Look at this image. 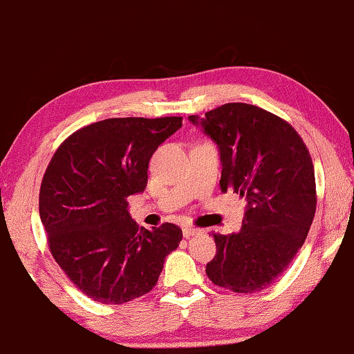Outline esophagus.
I'll use <instances>...</instances> for the list:
<instances>
[{
    "label": "esophagus",
    "instance_id": "obj_1",
    "mask_svg": "<svg viewBox=\"0 0 354 354\" xmlns=\"http://www.w3.org/2000/svg\"><path fill=\"white\" fill-rule=\"evenodd\" d=\"M182 233H184L185 238H190L195 236V234H200V230L194 228V226H184V228H182Z\"/></svg>",
    "mask_w": 354,
    "mask_h": 354
}]
</instances>
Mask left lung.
I'll list each match as a JSON object with an SVG mask.
<instances>
[{
  "label": "left lung",
  "instance_id": "1",
  "mask_svg": "<svg viewBox=\"0 0 354 354\" xmlns=\"http://www.w3.org/2000/svg\"><path fill=\"white\" fill-rule=\"evenodd\" d=\"M216 142L221 192L248 202L239 233H215L207 276L218 287L254 294L289 268L315 216V170L292 126L248 103H226L203 118L189 116Z\"/></svg>",
  "mask_w": 354,
  "mask_h": 354
}]
</instances>
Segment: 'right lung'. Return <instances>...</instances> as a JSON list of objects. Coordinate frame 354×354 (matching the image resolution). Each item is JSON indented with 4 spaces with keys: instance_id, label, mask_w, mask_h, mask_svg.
Listing matches in <instances>:
<instances>
[{
    "instance_id": "1",
    "label": "right lung",
    "mask_w": 354,
    "mask_h": 354,
    "mask_svg": "<svg viewBox=\"0 0 354 354\" xmlns=\"http://www.w3.org/2000/svg\"><path fill=\"white\" fill-rule=\"evenodd\" d=\"M182 116L110 118L75 131L57 147L39 192V215L55 263L90 299L124 304L152 290L177 225L152 231L129 216L128 197L144 192L154 151Z\"/></svg>"
}]
</instances>
